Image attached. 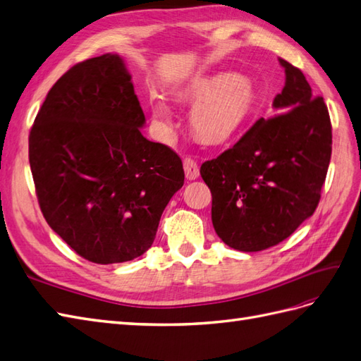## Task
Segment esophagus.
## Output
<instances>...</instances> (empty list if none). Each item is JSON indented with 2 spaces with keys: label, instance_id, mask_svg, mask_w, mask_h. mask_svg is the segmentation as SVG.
Masks as SVG:
<instances>
[{
  "label": "esophagus",
  "instance_id": "esophagus-1",
  "mask_svg": "<svg viewBox=\"0 0 361 361\" xmlns=\"http://www.w3.org/2000/svg\"><path fill=\"white\" fill-rule=\"evenodd\" d=\"M183 168H184V173H186L188 180L198 178V175H200L198 164L195 160L190 159V157H186V159L183 160Z\"/></svg>",
  "mask_w": 361,
  "mask_h": 361
}]
</instances>
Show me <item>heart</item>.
I'll list each match as a JSON object with an SVG mask.
<instances>
[{"instance_id": "obj_1", "label": "heart", "mask_w": 361, "mask_h": 361, "mask_svg": "<svg viewBox=\"0 0 361 361\" xmlns=\"http://www.w3.org/2000/svg\"><path fill=\"white\" fill-rule=\"evenodd\" d=\"M188 94L201 97L192 108L193 131L207 142H224L244 123L253 105V91L239 75H218L202 79L190 87ZM154 117L161 128H168L171 111L164 100L154 102Z\"/></svg>"}]
</instances>
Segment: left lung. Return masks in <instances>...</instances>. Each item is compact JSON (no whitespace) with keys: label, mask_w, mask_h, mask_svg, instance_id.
Instances as JSON below:
<instances>
[{"label":"left lung","mask_w":361,"mask_h":361,"mask_svg":"<svg viewBox=\"0 0 361 361\" xmlns=\"http://www.w3.org/2000/svg\"><path fill=\"white\" fill-rule=\"evenodd\" d=\"M285 87L276 113L259 118L230 149L201 164L212 192L216 235L239 252L282 243L320 201L332 149L323 97H312L303 73L285 59Z\"/></svg>","instance_id":"left-lung-1"}]
</instances>
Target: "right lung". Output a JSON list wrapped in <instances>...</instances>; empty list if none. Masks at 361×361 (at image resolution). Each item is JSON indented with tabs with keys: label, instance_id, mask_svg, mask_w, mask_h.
Masks as SVG:
<instances>
[{
	"label": "right lung",
	"instance_id": "1",
	"mask_svg": "<svg viewBox=\"0 0 361 361\" xmlns=\"http://www.w3.org/2000/svg\"><path fill=\"white\" fill-rule=\"evenodd\" d=\"M145 114L123 59L106 53L51 87L29 135V161L49 226L84 259L142 256L184 183L180 157L142 135Z\"/></svg>",
	"mask_w": 361,
	"mask_h": 361
}]
</instances>
